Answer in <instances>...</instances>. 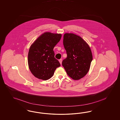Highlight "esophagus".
I'll use <instances>...</instances> for the list:
<instances>
[{
	"label": "esophagus",
	"instance_id": "obj_1",
	"mask_svg": "<svg viewBox=\"0 0 120 120\" xmlns=\"http://www.w3.org/2000/svg\"><path fill=\"white\" fill-rule=\"evenodd\" d=\"M62 59H60L59 60V62H60V63L61 65H62Z\"/></svg>",
	"mask_w": 120,
	"mask_h": 120
}]
</instances>
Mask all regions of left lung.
Returning a JSON list of instances; mask_svg holds the SVG:
<instances>
[{"mask_svg":"<svg viewBox=\"0 0 120 120\" xmlns=\"http://www.w3.org/2000/svg\"><path fill=\"white\" fill-rule=\"evenodd\" d=\"M63 45L67 57L62 62V66L73 80H80L90 69L93 58L91 48L80 36L73 33L64 35Z\"/></svg>","mask_w":120,"mask_h":120,"instance_id":"left-lung-1","label":"left lung"}]
</instances>
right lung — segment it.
Here are the masks:
<instances>
[{"label":"right lung","mask_w":120,"mask_h":120,"mask_svg":"<svg viewBox=\"0 0 120 120\" xmlns=\"http://www.w3.org/2000/svg\"><path fill=\"white\" fill-rule=\"evenodd\" d=\"M62 37L61 34L45 32L29 48L28 62L31 72L36 78L46 80L53 76L61 65L55 58L53 49Z\"/></svg>","instance_id":"1"}]
</instances>
